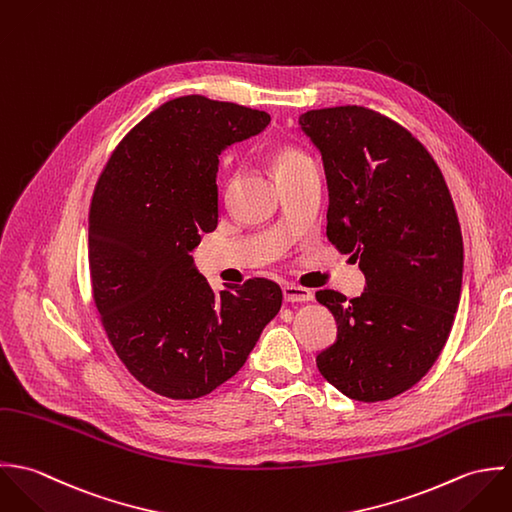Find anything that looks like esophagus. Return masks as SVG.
Wrapping results in <instances>:
<instances>
[{
  "label": "esophagus",
  "instance_id": "1",
  "mask_svg": "<svg viewBox=\"0 0 512 512\" xmlns=\"http://www.w3.org/2000/svg\"><path fill=\"white\" fill-rule=\"evenodd\" d=\"M283 297L287 303H308L312 301V291L305 287H297V285H285L283 287Z\"/></svg>",
  "mask_w": 512,
  "mask_h": 512
}]
</instances>
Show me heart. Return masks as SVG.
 Instances as JSON below:
<instances>
[{
    "instance_id": "obj_1",
    "label": "heart",
    "mask_w": 512,
    "mask_h": 512,
    "mask_svg": "<svg viewBox=\"0 0 512 512\" xmlns=\"http://www.w3.org/2000/svg\"><path fill=\"white\" fill-rule=\"evenodd\" d=\"M271 164L275 168V174L277 178H285L293 172H297L299 168L312 164V160L308 158L305 152L297 150V148H291V146H281L277 148L273 154H271Z\"/></svg>"
}]
</instances>
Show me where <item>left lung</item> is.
<instances>
[{
	"label": "left lung",
	"mask_w": 512,
	"mask_h": 512,
	"mask_svg": "<svg viewBox=\"0 0 512 512\" xmlns=\"http://www.w3.org/2000/svg\"><path fill=\"white\" fill-rule=\"evenodd\" d=\"M299 124L322 154L326 235L366 277L356 299L316 293L338 324L316 366L344 396L384 402L415 386L449 338L463 281L457 211L431 154L392 118L354 104Z\"/></svg>",
	"instance_id": "8db88e82"
}]
</instances>
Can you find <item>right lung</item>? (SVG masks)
<instances>
[{"instance_id": "right-lung-1", "label": "right lung", "mask_w": 512, "mask_h": 512, "mask_svg": "<svg viewBox=\"0 0 512 512\" xmlns=\"http://www.w3.org/2000/svg\"><path fill=\"white\" fill-rule=\"evenodd\" d=\"M269 122L200 95L168 101L122 138L97 182L93 299L122 364L164 398L196 400L235 376L283 303L259 277L213 293L190 255L217 227L219 154Z\"/></svg>"}]
</instances>
